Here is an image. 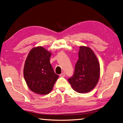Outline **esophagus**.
I'll use <instances>...</instances> for the list:
<instances>
[{
	"label": "esophagus",
	"mask_w": 123,
	"mask_h": 123,
	"mask_svg": "<svg viewBox=\"0 0 123 123\" xmlns=\"http://www.w3.org/2000/svg\"><path fill=\"white\" fill-rule=\"evenodd\" d=\"M60 76L61 77H64L65 76V73H62V74H60Z\"/></svg>",
	"instance_id": "1"
}]
</instances>
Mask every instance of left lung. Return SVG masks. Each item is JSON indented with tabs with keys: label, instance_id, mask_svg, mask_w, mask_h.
<instances>
[{
	"label": "left lung",
	"instance_id": "obj_1",
	"mask_svg": "<svg viewBox=\"0 0 123 123\" xmlns=\"http://www.w3.org/2000/svg\"><path fill=\"white\" fill-rule=\"evenodd\" d=\"M79 59L69 83L76 92L88 93L94 89L100 78V64L94 53L90 47L81 46L78 53Z\"/></svg>",
	"mask_w": 123,
	"mask_h": 123
}]
</instances>
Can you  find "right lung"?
<instances>
[{
  "label": "right lung",
  "mask_w": 123,
  "mask_h": 123,
  "mask_svg": "<svg viewBox=\"0 0 123 123\" xmlns=\"http://www.w3.org/2000/svg\"><path fill=\"white\" fill-rule=\"evenodd\" d=\"M52 53L42 46L32 48L25 61L23 75L28 87L40 95H46L52 90L59 76L50 63Z\"/></svg>",
  "instance_id": "right-lung-1"
}]
</instances>
